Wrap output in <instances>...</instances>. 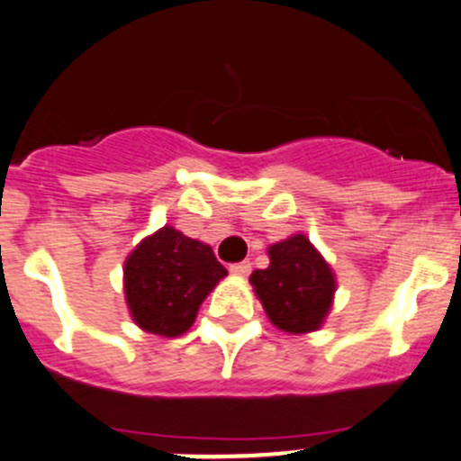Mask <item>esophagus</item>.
I'll return each instance as SVG.
<instances>
[{"instance_id": "obj_1", "label": "esophagus", "mask_w": 461, "mask_h": 461, "mask_svg": "<svg viewBox=\"0 0 461 461\" xmlns=\"http://www.w3.org/2000/svg\"><path fill=\"white\" fill-rule=\"evenodd\" d=\"M230 271H233L235 276H249L251 274V262L249 260L235 262V265H230Z\"/></svg>"}]
</instances>
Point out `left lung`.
<instances>
[{"label": "left lung", "mask_w": 461, "mask_h": 461, "mask_svg": "<svg viewBox=\"0 0 461 461\" xmlns=\"http://www.w3.org/2000/svg\"><path fill=\"white\" fill-rule=\"evenodd\" d=\"M269 267L251 274V285L271 323L285 332L317 330L335 294V276L305 235L269 249Z\"/></svg>", "instance_id": "obj_1"}]
</instances>
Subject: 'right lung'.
I'll return each instance as SVG.
<instances>
[{
  "label": "right lung",
  "mask_w": 461,
  "mask_h": 461,
  "mask_svg": "<svg viewBox=\"0 0 461 461\" xmlns=\"http://www.w3.org/2000/svg\"><path fill=\"white\" fill-rule=\"evenodd\" d=\"M226 274L208 244L165 226L126 260V303L140 328L176 337L194 323L199 305Z\"/></svg>",
  "instance_id": "right-lung-1"
}]
</instances>
